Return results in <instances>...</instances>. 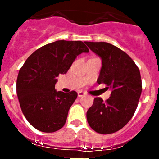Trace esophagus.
Here are the masks:
<instances>
[{"mask_svg":"<svg viewBox=\"0 0 159 159\" xmlns=\"http://www.w3.org/2000/svg\"><path fill=\"white\" fill-rule=\"evenodd\" d=\"M84 95H85V93H84V92H78V96L79 97H82V96H84Z\"/></svg>","mask_w":159,"mask_h":159,"instance_id":"esophagus-1","label":"esophagus"}]
</instances>
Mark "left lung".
<instances>
[{
	"label": "left lung",
	"mask_w": 159,
	"mask_h": 159,
	"mask_svg": "<svg viewBox=\"0 0 159 159\" xmlns=\"http://www.w3.org/2000/svg\"><path fill=\"white\" fill-rule=\"evenodd\" d=\"M102 59V68L97 80L111 88L110 98L103 101L94 99L87 112L89 126L97 133L112 134L130 120L142 93V80L139 67L126 52L106 42H85Z\"/></svg>",
	"instance_id": "obj_1"
}]
</instances>
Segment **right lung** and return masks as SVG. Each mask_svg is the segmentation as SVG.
I'll use <instances>...</instances> for the list:
<instances>
[{
	"mask_svg": "<svg viewBox=\"0 0 159 159\" xmlns=\"http://www.w3.org/2000/svg\"><path fill=\"white\" fill-rule=\"evenodd\" d=\"M82 41L57 40L38 48L26 60L16 80V94L24 116L38 130L52 133L64 127L77 93L57 92L60 74H65L77 56L88 52Z\"/></svg>",
	"mask_w": 159,
	"mask_h": 159,
	"instance_id": "right-lung-1",
	"label": "right lung"
}]
</instances>
